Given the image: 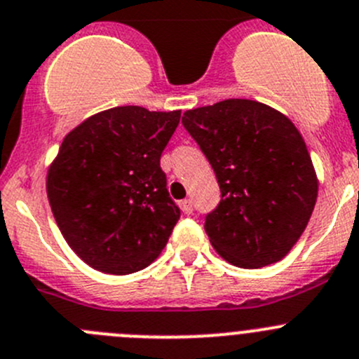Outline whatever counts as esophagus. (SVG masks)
I'll return each mask as SVG.
<instances>
[{
    "label": "esophagus",
    "mask_w": 359,
    "mask_h": 359,
    "mask_svg": "<svg viewBox=\"0 0 359 359\" xmlns=\"http://www.w3.org/2000/svg\"><path fill=\"white\" fill-rule=\"evenodd\" d=\"M179 207H180V210L184 212V214L189 215L191 212H193V201H191V200H182L179 203Z\"/></svg>",
    "instance_id": "34e87169"
}]
</instances>
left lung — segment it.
Instances as JSON below:
<instances>
[{"mask_svg":"<svg viewBox=\"0 0 359 359\" xmlns=\"http://www.w3.org/2000/svg\"><path fill=\"white\" fill-rule=\"evenodd\" d=\"M182 124L217 177L221 201L205 219L228 263L261 268L283 259L318 200L304 137L284 114L254 100H224L184 112Z\"/></svg>","mask_w":359,"mask_h":359,"instance_id":"left-lung-1","label":"left lung"}]
</instances>
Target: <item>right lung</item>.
<instances>
[{
  "mask_svg": "<svg viewBox=\"0 0 359 359\" xmlns=\"http://www.w3.org/2000/svg\"><path fill=\"white\" fill-rule=\"evenodd\" d=\"M180 110L116 107L62 140L47 172L52 214L73 252L103 273L128 276L161 254L180 217L159 166Z\"/></svg>",
  "mask_w": 359,
  "mask_h": 359,
  "instance_id": "right-lung-1",
  "label": "right lung"
}]
</instances>
